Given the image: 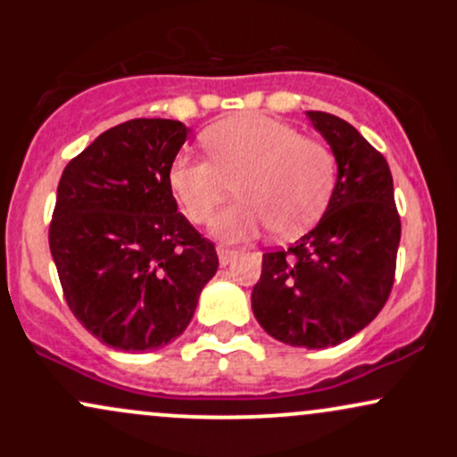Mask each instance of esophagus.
<instances>
[{
    "mask_svg": "<svg viewBox=\"0 0 457 457\" xmlns=\"http://www.w3.org/2000/svg\"><path fill=\"white\" fill-rule=\"evenodd\" d=\"M217 253H219V264L228 266L229 262H232V260L236 258V255H238V251L229 249V246H225V245H219V246H217Z\"/></svg>",
    "mask_w": 457,
    "mask_h": 457,
    "instance_id": "obj_1",
    "label": "esophagus"
}]
</instances>
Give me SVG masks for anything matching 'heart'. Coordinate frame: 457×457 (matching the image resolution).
Wrapping results in <instances>:
<instances>
[{
    "label": "heart",
    "instance_id": "b5f03b06",
    "mask_svg": "<svg viewBox=\"0 0 457 457\" xmlns=\"http://www.w3.org/2000/svg\"><path fill=\"white\" fill-rule=\"evenodd\" d=\"M204 145L211 159L176 156L167 182L193 223L211 221L236 182L243 199L214 219L219 238L249 240L269 228L279 238H295L327 208L335 187L333 152L290 124L238 115L208 129Z\"/></svg>",
    "mask_w": 457,
    "mask_h": 457
}]
</instances>
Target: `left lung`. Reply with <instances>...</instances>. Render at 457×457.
<instances>
[{
  "instance_id": "left-lung-1",
  "label": "left lung",
  "mask_w": 457,
  "mask_h": 457,
  "mask_svg": "<svg viewBox=\"0 0 457 457\" xmlns=\"http://www.w3.org/2000/svg\"><path fill=\"white\" fill-rule=\"evenodd\" d=\"M307 115L333 150L337 182L316 228L262 255L251 307L270 337L316 350L350 339L385 307L402 223L385 156L337 115Z\"/></svg>"
}]
</instances>
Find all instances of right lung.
I'll list each match as a JSON object with an SVG mask.
<instances>
[{"label":"right lung","mask_w":457,"mask_h":457,"mask_svg":"<svg viewBox=\"0 0 457 457\" xmlns=\"http://www.w3.org/2000/svg\"><path fill=\"white\" fill-rule=\"evenodd\" d=\"M188 129L137 118L66 165L49 246L64 298L94 337L150 353L185 333L217 272L214 245L178 212L167 174Z\"/></svg>","instance_id":"1"}]
</instances>
